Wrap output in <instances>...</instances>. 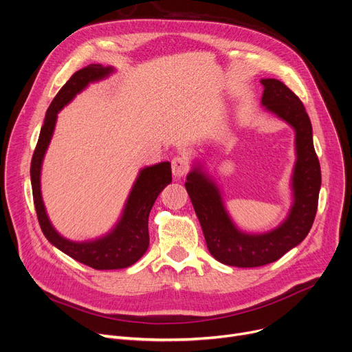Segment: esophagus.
Returning a JSON list of instances; mask_svg holds the SVG:
<instances>
[{
    "label": "esophagus",
    "instance_id": "1",
    "mask_svg": "<svg viewBox=\"0 0 352 352\" xmlns=\"http://www.w3.org/2000/svg\"><path fill=\"white\" fill-rule=\"evenodd\" d=\"M171 168H173V175L175 178H181L184 177L190 170L188 166V160H186L184 155H177L174 157V160L171 161Z\"/></svg>",
    "mask_w": 352,
    "mask_h": 352
}]
</instances>
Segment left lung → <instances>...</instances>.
<instances>
[{
    "label": "left lung",
    "instance_id": "left-lung-1",
    "mask_svg": "<svg viewBox=\"0 0 352 352\" xmlns=\"http://www.w3.org/2000/svg\"><path fill=\"white\" fill-rule=\"evenodd\" d=\"M262 106L294 130L296 162L292 173V206L285 221L262 233H250L230 218L219 185L202 161H194L185 188L199 219L209 253L223 265L257 267L280 259L309 235L321 186L320 162L313 144L310 117L294 93L277 79H262Z\"/></svg>",
    "mask_w": 352,
    "mask_h": 352
}]
</instances>
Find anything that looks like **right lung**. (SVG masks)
I'll use <instances>...</instances> for the list:
<instances>
[{
  "mask_svg": "<svg viewBox=\"0 0 352 352\" xmlns=\"http://www.w3.org/2000/svg\"><path fill=\"white\" fill-rule=\"evenodd\" d=\"M113 66H102L99 63L89 65L72 75L46 110L43 126L39 133L36 148L31 161V185L34 204L38 221L45 238L55 248L72 259L90 266L96 270L124 269L134 265L147 252L148 236V215L160 195V192L171 182V162L162 161L154 166L140 170L131 191L126 199L122 215L116 225L103 236L90 241H70L63 238L54 228L41 192V170L42 162L50 147L56 126L58 113L76 95L83 91L90 83L100 82L114 74Z\"/></svg>",
  "mask_w": 352,
  "mask_h": 352,
  "instance_id": "add662e5",
  "label": "right lung"
}]
</instances>
